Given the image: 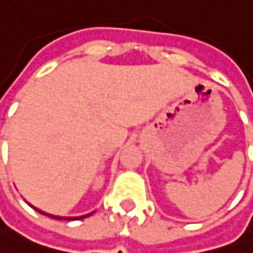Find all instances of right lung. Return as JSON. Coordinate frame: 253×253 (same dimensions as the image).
<instances>
[{
	"label": "right lung",
	"mask_w": 253,
	"mask_h": 253,
	"mask_svg": "<svg viewBox=\"0 0 253 253\" xmlns=\"http://www.w3.org/2000/svg\"><path fill=\"white\" fill-rule=\"evenodd\" d=\"M36 210V209H35ZM39 211V210H38ZM41 214H43V215H47V214H44L43 211H39ZM88 215H91V214H87V215H82V217H67V218L64 219H82V218H85V217H88ZM52 218H56V219H62L60 217H54V215H52Z\"/></svg>",
	"instance_id": "1"
}]
</instances>
